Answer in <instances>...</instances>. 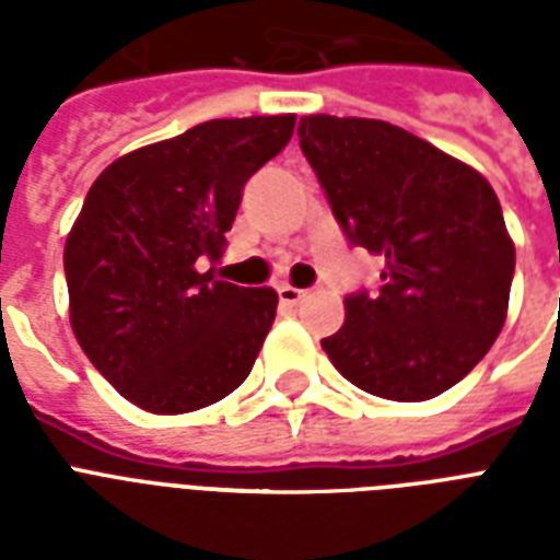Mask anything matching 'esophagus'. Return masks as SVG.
Wrapping results in <instances>:
<instances>
[{
	"label": "esophagus",
	"instance_id": "34e87169",
	"mask_svg": "<svg viewBox=\"0 0 560 560\" xmlns=\"http://www.w3.org/2000/svg\"><path fill=\"white\" fill-rule=\"evenodd\" d=\"M307 296V290H299V288H290V284H281L279 288V302L288 307H296L302 299Z\"/></svg>",
	"mask_w": 560,
	"mask_h": 560
}]
</instances>
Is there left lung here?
<instances>
[{
    "label": "left lung",
    "instance_id": "left-lung-1",
    "mask_svg": "<svg viewBox=\"0 0 560 560\" xmlns=\"http://www.w3.org/2000/svg\"><path fill=\"white\" fill-rule=\"evenodd\" d=\"M299 148L349 244L383 258L381 288L346 296L323 349L369 395H442L503 331L514 244L494 188L377 118L305 116Z\"/></svg>",
    "mask_w": 560,
    "mask_h": 560
}]
</instances>
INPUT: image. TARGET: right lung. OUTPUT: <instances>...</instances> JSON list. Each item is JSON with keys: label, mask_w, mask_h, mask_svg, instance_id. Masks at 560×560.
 <instances>
[{"label": "right lung", "mask_w": 560, "mask_h": 560, "mask_svg": "<svg viewBox=\"0 0 560 560\" xmlns=\"http://www.w3.org/2000/svg\"><path fill=\"white\" fill-rule=\"evenodd\" d=\"M296 116L214 118L116 160L66 237L72 331L130 404L177 416L253 372L279 296L200 272L218 258L246 179L279 156Z\"/></svg>", "instance_id": "add662e5"}]
</instances>
